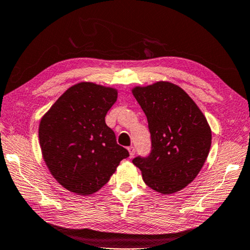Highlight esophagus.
<instances>
[{
    "instance_id": "esophagus-1",
    "label": "esophagus",
    "mask_w": 250,
    "mask_h": 250,
    "mask_svg": "<svg viewBox=\"0 0 250 250\" xmlns=\"http://www.w3.org/2000/svg\"><path fill=\"white\" fill-rule=\"evenodd\" d=\"M127 150H128V152H129V157H131V158H132V157H133V155H134V154H135V147H134V146H129Z\"/></svg>"
}]
</instances>
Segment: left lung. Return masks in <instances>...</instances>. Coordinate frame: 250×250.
I'll return each mask as SVG.
<instances>
[{
    "label": "left lung",
    "mask_w": 250,
    "mask_h": 250,
    "mask_svg": "<svg viewBox=\"0 0 250 250\" xmlns=\"http://www.w3.org/2000/svg\"><path fill=\"white\" fill-rule=\"evenodd\" d=\"M132 93L146 115L152 141L149 157H137L133 164L152 189L177 193L204 166L211 149V127L195 101L175 83L136 85Z\"/></svg>",
    "instance_id": "obj_1"
}]
</instances>
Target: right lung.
Segmentation results:
<instances>
[{"instance_id": "add662e5", "label": "right lung", "mask_w": 250, "mask_h": 250, "mask_svg": "<svg viewBox=\"0 0 250 250\" xmlns=\"http://www.w3.org/2000/svg\"><path fill=\"white\" fill-rule=\"evenodd\" d=\"M117 96L113 86L79 82L42 117L38 137L42 159L65 189L83 196L97 193L128 157L104 122Z\"/></svg>"}]
</instances>
